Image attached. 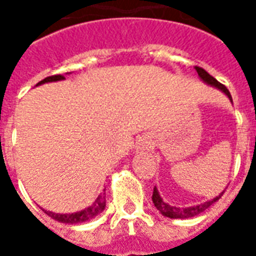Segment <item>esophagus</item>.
Returning <instances> with one entry per match:
<instances>
[{"label": "esophagus", "instance_id": "obj_1", "mask_svg": "<svg viewBox=\"0 0 256 256\" xmlns=\"http://www.w3.org/2000/svg\"><path fill=\"white\" fill-rule=\"evenodd\" d=\"M142 146H144V144H142Z\"/></svg>", "mask_w": 256, "mask_h": 256}]
</instances>
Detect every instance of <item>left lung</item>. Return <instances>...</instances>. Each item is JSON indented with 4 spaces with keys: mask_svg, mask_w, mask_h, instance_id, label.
<instances>
[{
    "mask_svg": "<svg viewBox=\"0 0 256 256\" xmlns=\"http://www.w3.org/2000/svg\"><path fill=\"white\" fill-rule=\"evenodd\" d=\"M196 71H198V78L202 79L204 84H210V86H212V88L220 89V92L225 93V94L228 96V98L233 102L229 90L226 89L224 84H220L214 76H211L206 70H203V68L196 67ZM222 194H224V192H220L218 196H215V198H211V200H207V202H204V203L196 204V206H190V207H176V206H172V204L166 203V202L162 198V196L159 194V190H158V188L155 186V188H154V194H152V202L155 204L156 208L159 210V212H160L162 215L167 216V218H172V220H188V218H193V216L202 214L203 211L210 208L215 202L220 200Z\"/></svg>",
    "mask_w": 256,
    "mask_h": 256,
    "instance_id": "obj_1",
    "label": "left lung"
}]
</instances>
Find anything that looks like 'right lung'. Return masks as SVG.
Instances as JSON below:
<instances>
[{"instance_id":"obj_1","label":"right lung","mask_w":256,"mask_h":256,"mask_svg":"<svg viewBox=\"0 0 256 256\" xmlns=\"http://www.w3.org/2000/svg\"><path fill=\"white\" fill-rule=\"evenodd\" d=\"M66 79L63 75H53V76H48V78L42 79L41 82H38L36 86H40V84H48V82H58V80H63ZM106 192V190H104ZM106 208V193H101L97 196V198L94 200V203L86 207V208L80 210V211H76V212H71V214H56V212H52V211H45V214L49 215L50 218L56 220L58 222H62V224H70V225H78V224H84V222H88V220H93L94 216H97L98 214H101Z\"/></svg>"}]
</instances>
